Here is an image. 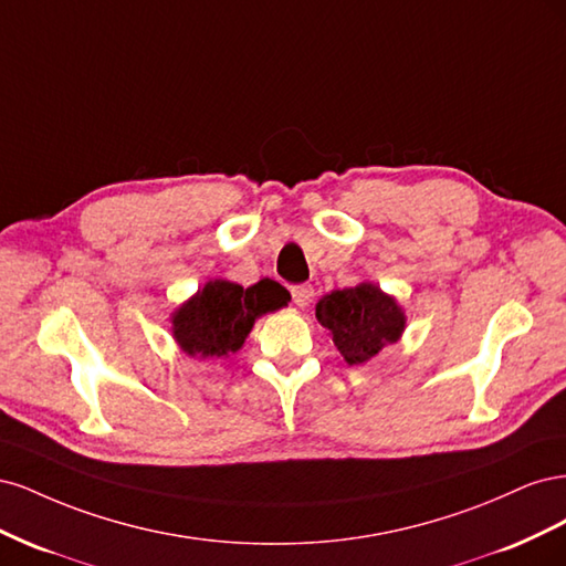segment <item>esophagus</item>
I'll return each instance as SVG.
<instances>
[{"label": "esophagus", "mask_w": 566, "mask_h": 566, "mask_svg": "<svg viewBox=\"0 0 566 566\" xmlns=\"http://www.w3.org/2000/svg\"><path fill=\"white\" fill-rule=\"evenodd\" d=\"M290 295H293V302L297 306H310L314 300V287L310 283H300L290 287Z\"/></svg>", "instance_id": "34e87169"}]
</instances>
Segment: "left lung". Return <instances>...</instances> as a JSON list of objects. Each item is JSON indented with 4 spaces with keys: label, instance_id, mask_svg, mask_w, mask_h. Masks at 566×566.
I'll use <instances>...</instances> for the list:
<instances>
[{
    "label": "left lung",
    "instance_id": "1",
    "mask_svg": "<svg viewBox=\"0 0 566 566\" xmlns=\"http://www.w3.org/2000/svg\"><path fill=\"white\" fill-rule=\"evenodd\" d=\"M316 318L331 331L337 352L349 366L366 364L385 345L397 342L403 331L397 302L368 283L325 295L316 304Z\"/></svg>",
    "mask_w": 566,
    "mask_h": 566
}]
</instances>
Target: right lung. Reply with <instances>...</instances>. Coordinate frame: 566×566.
<instances>
[{
    "label": "right lung",
    "instance_id": "add662e5",
    "mask_svg": "<svg viewBox=\"0 0 566 566\" xmlns=\"http://www.w3.org/2000/svg\"><path fill=\"white\" fill-rule=\"evenodd\" d=\"M287 300V290L269 279L252 287L212 281L175 314V337L191 356L235 354L245 345L254 318L281 310Z\"/></svg>",
    "mask_w": 566,
    "mask_h": 566
}]
</instances>
